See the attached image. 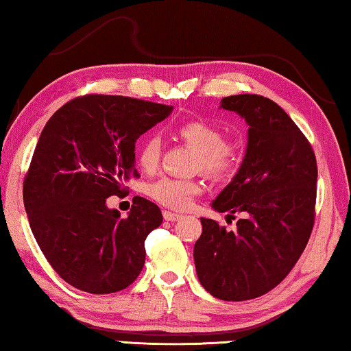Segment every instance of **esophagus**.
I'll use <instances>...</instances> for the list:
<instances>
[{
    "mask_svg": "<svg viewBox=\"0 0 351 351\" xmlns=\"http://www.w3.org/2000/svg\"><path fill=\"white\" fill-rule=\"evenodd\" d=\"M164 219L165 221H169V222H175V221H178V219H181V214H178V213H171V211H164Z\"/></svg>",
    "mask_w": 351,
    "mask_h": 351,
    "instance_id": "34e87169",
    "label": "esophagus"
}]
</instances>
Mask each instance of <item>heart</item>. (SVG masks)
Returning a JSON list of instances; mask_svg holds the SVG:
<instances>
[{"mask_svg": "<svg viewBox=\"0 0 351 351\" xmlns=\"http://www.w3.org/2000/svg\"><path fill=\"white\" fill-rule=\"evenodd\" d=\"M178 135L198 151L197 169L216 180H226L233 176L241 164V154L232 143L223 142L222 130L206 121H187L178 128ZM162 143L159 135L148 134L140 140L137 146V162L146 171L156 170L159 165ZM148 195L159 205L184 211L191 208L202 184L197 180H180L164 176L151 182Z\"/></svg>", "mask_w": 351, "mask_h": 351, "instance_id": "1", "label": "heart"}]
</instances>
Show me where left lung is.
Listing matches in <instances>:
<instances>
[{
	"mask_svg": "<svg viewBox=\"0 0 351 351\" xmlns=\"http://www.w3.org/2000/svg\"><path fill=\"white\" fill-rule=\"evenodd\" d=\"M221 108L243 117L249 132L243 164L213 208L241 219L227 232L202 217L193 261L208 293L245 301L279 285L306 249L315 221L317 160L309 140L271 99L237 94L223 97Z\"/></svg>",
	"mask_w": 351,
	"mask_h": 351,
	"instance_id": "1",
	"label": "left lung"
}]
</instances>
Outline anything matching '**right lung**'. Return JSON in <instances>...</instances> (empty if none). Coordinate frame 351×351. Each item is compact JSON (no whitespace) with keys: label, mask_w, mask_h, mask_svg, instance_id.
<instances>
[{"label":"right lung","mask_w":351,"mask_h":351,"mask_svg":"<svg viewBox=\"0 0 351 351\" xmlns=\"http://www.w3.org/2000/svg\"><path fill=\"white\" fill-rule=\"evenodd\" d=\"M173 107L88 94L56 110L23 181L31 232L61 279L104 295L124 290L145 265V239L162 223L156 203L134 197L129 216L107 206L138 178L135 142Z\"/></svg>","instance_id":"right-lung-1"}]
</instances>
